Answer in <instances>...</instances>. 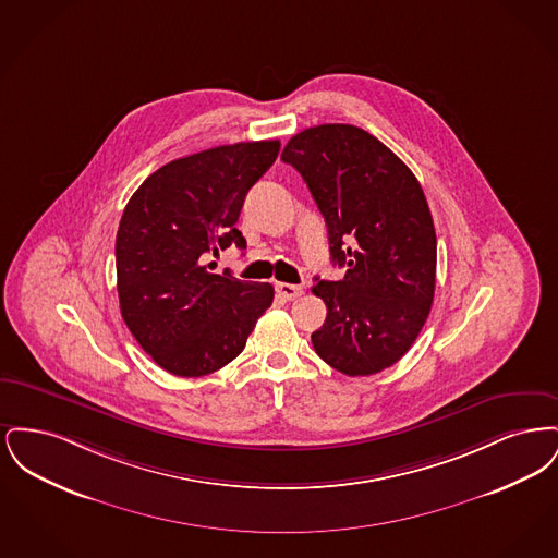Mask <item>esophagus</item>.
I'll return each mask as SVG.
<instances>
[{"instance_id": "esophagus-1", "label": "esophagus", "mask_w": 558, "mask_h": 558, "mask_svg": "<svg viewBox=\"0 0 558 558\" xmlns=\"http://www.w3.org/2000/svg\"><path fill=\"white\" fill-rule=\"evenodd\" d=\"M276 292L284 299V301H294V299H299L301 294H303V287H299V284H287V282H280V284H276Z\"/></svg>"}]
</instances>
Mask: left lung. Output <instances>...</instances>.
Segmentation results:
<instances>
[{"mask_svg":"<svg viewBox=\"0 0 558 558\" xmlns=\"http://www.w3.org/2000/svg\"><path fill=\"white\" fill-rule=\"evenodd\" d=\"M324 215L330 257L343 280H318L326 319L312 343L347 376L393 366L423 330L437 269L425 192L408 165L355 125L328 123L292 135L282 150Z\"/></svg>","mask_w":558,"mask_h":558,"instance_id":"8db88e82","label":"left lung"}]
</instances>
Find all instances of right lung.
<instances>
[{
	"label": "right lung",
	"instance_id": "1",
	"mask_svg": "<svg viewBox=\"0 0 558 558\" xmlns=\"http://www.w3.org/2000/svg\"><path fill=\"white\" fill-rule=\"evenodd\" d=\"M278 153V140L217 146L162 165L133 192L114 244L117 291L128 328L162 371L223 368L271 305V284L213 274L205 262L246 248L240 209Z\"/></svg>",
	"mask_w": 558,
	"mask_h": 558
}]
</instances>
